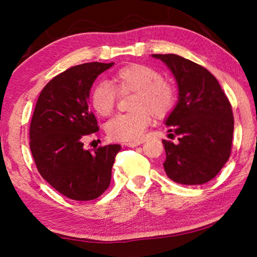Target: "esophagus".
<instances>
[{
    "mask_svg": "<svg viewBox=\"0 0 257 257\" xmlns=\"http://www.w3.org/2000/svg\"><path fill=\"white\" fill-rule=\"evenodd\" d=\"M143 143H144V141H143V139H138V141H133V142L124 143V145L128 146V147H135V146H138V145L143 144Z\"/></svg>",
    "mask_w": 257,
    "mask_h": 257,
    "instance_id": "obj_1",
    "label": "esophagus"
}]
</instances>
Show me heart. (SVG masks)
<instances>
[{
	"instance_id": "heart-1",
	"label": "heart",
	"mask_w": 257,
	"mask_h": 257,
	"mask_svg": "<svg viewBox=\"0 0 257 257\" xmlns=\"http://www.w3.org/2000/svg\"><path fill=\"white\" fill-rule=\"evenodd\" d=\"M113 85L101 81L95 85L90 95L94 110L108 116L114 111L118 92L134 93L130 107L134 111L121 113L108 121L106 134L110 139L121 142L137 141L155 116H164L175 106L176 88L154 68L133 63L119 69L112 77Z\"/></svg>"
}]
</instances>
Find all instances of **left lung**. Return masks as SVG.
I'll use <instances>...</instances> for the list:
<instances>
[{
	"label": "left lung",
	"instance_id": "left-lung-1",
	"mask_svg": "<svg viewBox=\"0 0 257 257\" xmlns=\"http://www.w3.org/2000/svg\"><path fill=\"white\" fill-rule=\"evenodd\" d=\"M167 64L179 88V101L168 116L169 138L163 139L167 176L181 185L212 180L229 160L233 113L227 95L212 73L176 54H153Z\"/></svg>",
	"mask_w": 257,
	"mask_h": 257
}]
</instances>
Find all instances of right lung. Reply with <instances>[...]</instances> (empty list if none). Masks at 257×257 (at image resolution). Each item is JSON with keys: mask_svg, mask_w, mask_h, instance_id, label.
<instances>
[{"mask_svg": "<svg viewBox=\"0 0 257 257\" xmlns=\"http://www.w3.org/2000/svg\"><path fill=\"white\" fill-rule=\"evenodd\" d=\"M111 63L89 62L54 77L40 94L29 128V145L41 176L73 201H92L111 182L118 144L84 149V141L98 132L88 97L94 80Z\"/></svg>", "mask_w": 257, "mask_h": 257, "instance_id": "1", "label": "right lung"}]
</instances>
